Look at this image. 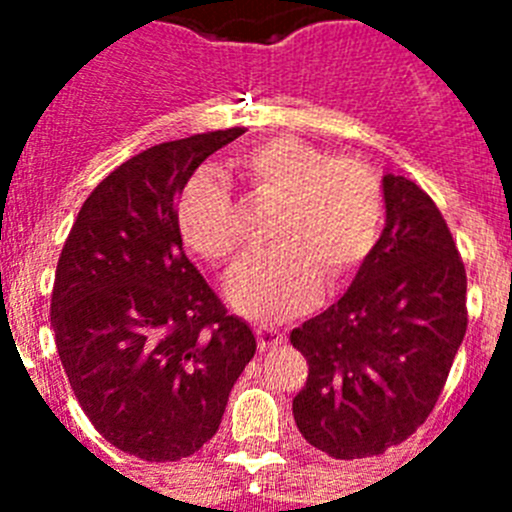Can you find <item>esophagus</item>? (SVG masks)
Returning a JSON list of instances; mask_svg holds the SVG:
<instances>
[{"label":"esophagus","instance_id":"34e87169","mask_svg":"<svg viewBox=\"0 0 512 512\" xmlns=\"http://www.w3.org/2000/svg\"><path fill=\"white\" fill-rule=\"evenodd\" d=\"M287 341V333L279 328H274V325H256V343H259V351H274V348H279L282 343Z\"/></svg>","mask_w":512,"mask_h":512}]
</instances>
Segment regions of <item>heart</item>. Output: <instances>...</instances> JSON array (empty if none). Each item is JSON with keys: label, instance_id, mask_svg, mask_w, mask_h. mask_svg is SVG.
I'll use <instances>...</instances> for the list:
<instances>
[{"label": "heart", "instance_id": "b5f03b06", "mask_svg": "<svg viewBox=\"0 0 512 512\" xmlns=\"http://www.w3.org/2000/svg\"><path fill=\"white\" fill-rule=\"evenodd\" d=\"M248 200L274 207V248L243 261L230 277L233 305L251 318L284 320L315 302L320 284L343 287L379 241L384 194L359 156H328L307 140L279 135L246 148L230 164ZM176 220L184 241L210 264H230L246 243L228 187L212 171L182 189Z\"/></svg>", "mask_w": 512, "mask_h": 512}]
</instances>
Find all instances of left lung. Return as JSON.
Masks as SVG:
<instances>
[{
  "mask_svg": "<svg viewBox=\"0 0 512 512\" xmlns=\"http://www.w3.org/2000/svg\"><path fill=\"white\" fill-rule=\"evenodd\" d=\"M387 225L346 295L292 330L307 379L305 441L333 459L379 456L433 413L467 333V271L428 192L384 176Z\"/></svg>",
  "mask_w": 512,
  "mask_h": 512,
  "instance_id": "left-lung-1",
  "label": "left lung"
}]
</instances>
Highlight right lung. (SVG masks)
Listing matches in <instances>:
<instances>
[{
  "label": "right lung",
  "instance_id": "right-lung-1",
  "mask_svg": "<svg viewBox=\"0 0 512 512\" xmlns=\"http://www.w3.org/2000/svg\"><path fill=\"white\" fill-rule=\"evenodd\" d=\"M243 130L158 143L104 176L58 256L51 325L71 390L104 441L179 461L217 433L256 338L182 248L176 200Z\"/></svg>",
  "mask_w": 512,
  "mask_h": 512
}]
</instances>
